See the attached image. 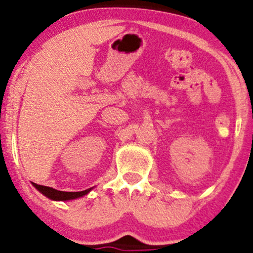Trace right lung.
Masks as SVG:
<instances>
[{"label": "right lung", "mask_w": 253, "mask_h": 253, "mask_svg": "<svg viewBox=\"0 0 253 253\" xmlns=\"http://www.w3.org/2000/svg\"><path fill=\"white\" fill-rule=\"evenodd\" d=\"M33 186H34L39 192H41L43 196L49 198L51 200H55V202H66V200H73L78 199V198H81L86 196L93 190V187L88 188V190L81 191V192H63V191H57L53 187L48 186H42V185H38L35 182H32Z\"/></svg>", "instance_id": "obj_1"}]
</instances>
